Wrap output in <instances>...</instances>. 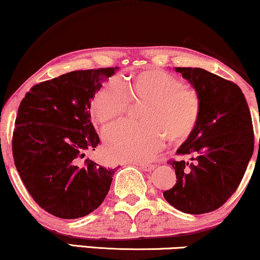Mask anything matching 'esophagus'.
<instances>
[{
	"instance_id": "34e87169",
	"label": "esophagus",
	"mask_w": 260,
	"mask_h": 260,
	"mask_svg": "<svg viewBox=\"0 0 260 260\" xmlns=\"http://www.w3.org/2000/svg\"><path fill=\"white\" fill-rule=\"evenodd\" d=\"M133 165H138L141 167V169H143L144 172H151V170L155 168V166L149 162H133Z\"/></svg>"
}]
</instances>
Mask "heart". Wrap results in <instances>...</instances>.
Here are the masks:
<instances>
[{
	"label": "heart",
	"instance_id": "b5f03b06",
	"mask_svg": "<svg viewBox=\"0 0 260 260\" xmlns=\"http://www.w3.org/2000/svg\"><path fill=\"white\" fill-rule=\"evenodd\" d=\"M148 102L142 112L143 124H124L106 135L112 158L138 161L161 148L167 136L181 143L193 133L200 118L201 102L193 88L163 71L147 70L123 78L119 85L103 86L91 101V115L103 131L122 122L130 103Z\"/></svg>",
	"mask_w": 260,
	"mask_h": 260
}]
</instances>
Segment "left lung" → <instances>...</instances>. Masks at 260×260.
<instances>
[{
	"label": "left lung",
	"instance_id": "1",
	"mask_svg": "<svg viewBox=\"0 0 260 260\" xmlns=\"http://www.w3.org/2000/svg\"><path fill=\"white\" fill-rule=\"evenodd\" d=\"M200 98L195 129L169 161L176 183L163 197L188 214L213 212L237 190L254 149L250 109L240 87L198 67H175Z\"/></svg>",
	"mask_w": 260,
	"mask_h": 260
}]
</instances>
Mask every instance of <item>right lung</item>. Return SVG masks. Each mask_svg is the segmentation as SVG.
Here are the masks:
<instances>
[{
  "label": "right lung",
  "mask_w": 260,
  "mask_h": 260,
  "mask_svg": "<svg viewBox=\"0 0 260 260\" xmlns=\"http://www.w3.org/2000/svg\"><path fill=\"white\" fill-rule=\"evenodd\" d=\"M117 69L73 71L42 81L19 106L14 162L28 193L52 215L90 214L110 189L116 168L83 158L101 142L91 123V99Z\"/></svg>",
  "instance_id": "obj_1"
}]
</instances>
